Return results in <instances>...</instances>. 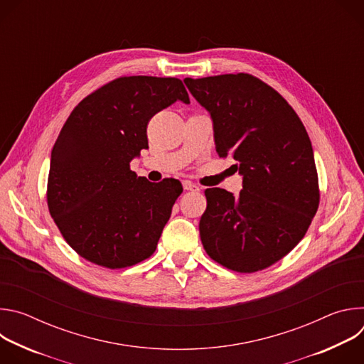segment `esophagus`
<instances>
[{
  "label": "esophagus",
  "mask_w": 364,
  "mask_h": 364,
  "mask_svg": "<svg viewBox=\"0 0 364 364\" xmlns=\"http://www.w3.org/2000/svg\"><path fill=\"white\" fill-rule=\"evenodd\" d=\"M183 187H184V190H187V191H198L200 188L196 186V184H193L191 181H184L183 183Z\"/></svg>",
  "instance_id": "34e87169"
}]
</instances>
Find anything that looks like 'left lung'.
Instances as JSON below:
<instances>
[{"label":"left lung","instance_id":"8db88e82","mask_svg":"<svg viewBox=\"0 0 364 364\" xmlns=\"http://www.w3.org/2000/svg\"><path fill=\"white\" fill-rule=\"evenodd\" d=\"M210 112L216 151L243 176L237 196L205 188V253L240 274L269 268L305 236L318 204L314 152L304 124L269 85L249 73L184 79Z\"/></svg>","mask_w":364,"mask_h":364}]
</instances>
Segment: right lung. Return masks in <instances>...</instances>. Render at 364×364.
I'll list each match as a JSON object with an SVG mask.
<instances>
[{
  "mask_svg": "<svg viewBox=\"0 0 364 364\" xmlns=\"http://www.w3.org/2000/svg\"><path fill=\"white\" fill-rule=\"evenodd\" d=\"M176 100L190 102L177 77L121 76L82 99L65 122L51 151L47 205L86 261L121 269L157 249L183 186L151 183L129 163L148 148L149 119Z\"/></svg>",
  "mask_w": 364,
  "mask_h": 364,
  "instance_id": "1",
  "label": "right lung"
}]
</instances>
